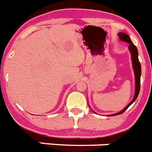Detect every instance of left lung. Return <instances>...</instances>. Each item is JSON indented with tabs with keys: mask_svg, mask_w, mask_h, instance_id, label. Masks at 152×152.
<instances>
[{
	"mask_svg": "<svg viewBox=\"0 0 152 152\" xmlns=\"http://www.w3.org/2000/svg\"><path fill=\"white\" fill-rule=\"evenodd\" d=\"M118 36H119V39L121 40L129 43L128 48L129 49L130 52H131L132 60V64H133V68L135 76V96H134L133 100H132V101L129 103V105L127 106L123 111L118 113L111 115V116H116V115H119V114H121L123 113V112H125V111L128 109V107L131 105L132 103H133V102L136 100V98L139 96V91H140V79L141 74H142V70H141V64L139 61V58H138V49H137L136 46L132 43V42L130 39L129 36L128 35L123 33H119V34H118Z\"/></svg>",
	"mask_w": 152,
	"mask_h": 152,
	"instance_id": "left-lung-1",
	"label": "left lung"
}]
</instances>
